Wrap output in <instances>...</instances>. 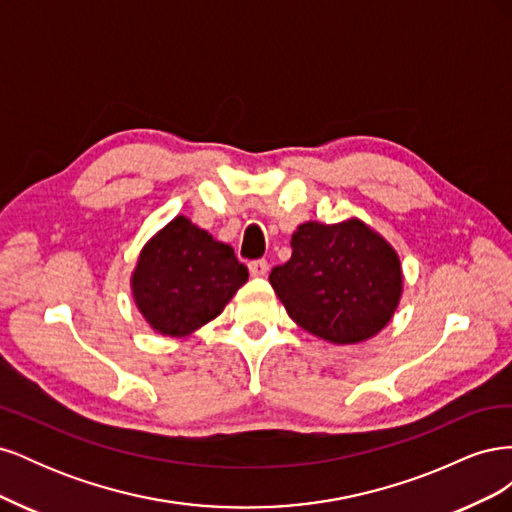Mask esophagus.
I'll use <instances>...</instances> for the list:
<instances>
[{
    "label": "esophagus",
    "instance_id": "obj_1",
    "mask_svg": "<svg viewBox=\"0 0 512 512\" xmlns=\"http://www.w3.org/2000/svg\"><path fill=\"white\" fill-rule=\"evenodd\" d=\"M247 267H250L252 277H267V273H269V262L267 260H252Z\"/></svg>",
    "mask_w": 512,
    "mask_h": 512
}]
</instances>
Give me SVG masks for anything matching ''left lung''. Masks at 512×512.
<instances>
[{
    "label": "left lung",
    "mask_w": 512,
    "mask_h": 512,
    "mask_svg": "<svg viewBox=\"0 0 512 512\" xmlns=\"http://www.w3.org/2000/svg\"><path fill=\"white\" fill-rule=\"evenodd\" d=\"M292 256L269 282L301 329L331 344H359L393 318L404 277L399 256L361 220L305 222Z\"/></svg>",
    "instance_id": "obj_1"
}]
</instances>
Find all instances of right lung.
<instances>
[{"label": "right lung", "instance_id": "obj_1", "mask_svg": "<svg viewBox=\"0 0 512 512\" xmlns=\"http://www.w3.org/2000/svg\"><path fill=\"white\" fill-rule=\"evenodd\" d=\"M247 277L230 245L177 215L143 247L132 294L153 331L185 337L220 316Z\"/></svg>", "mask_w": 512, "mask_h": 512}]
</instances>
